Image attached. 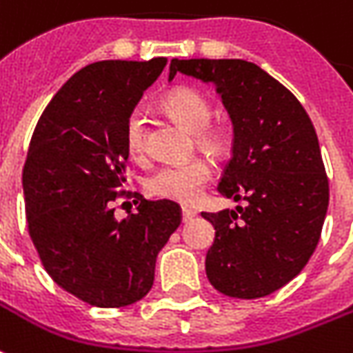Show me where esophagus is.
Listing matches in <instances>:
<instances>
[{
	"label": "esophagus",
	"mask_w": 353,
	"mask_h": 353,
	"mask_svg": "<svg viewBox=\"0 0 353 353\" xmlns=\"http://www.w3.org/2000/svg\"><path fill=\"white\" fill-rule=\"evenodd\" d=\"M181 216H183V221H191V219L196 216V210H194V208H187V206H183V208H181Z\"/></svg>",
	"instance_id": "1"
}]
</instances>
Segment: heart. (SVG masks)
I'll return each instance as SVG.
<instances>
[{"label":"heart","mask_w":353,"mask_h":353,"mask_svg":"<svg viewBox=\"0 0 353 353\" xmlns=\"http://www.w3.org/2000/svg\"><path fill=\"white\" fill-rule=\"evenodd\" d=\"M162 107L194 134L199 145L218 149L219 134L208 125L212 108L204 95L193 88H176L162 99ZM125 151L132 159H143L147 151V120L143 110H134L125 122ZM212 166L208 160L191 159L183 162H168L152 172L147 179V191L160 199L177 202H194L210 181Z\"/></svg>","instance_id":"1"}]
</instances>
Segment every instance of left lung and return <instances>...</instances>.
Returning a JSON list of instances; mask_svg holds the SVG:
<instances>
[{
	"label": "left lung",
	"instance_id": "1",
	"mask_svg": "<svg viewBox=\"0 0 353 353\" xmlns=\"http://www.w3.org/2000/svg\"><path fill=\"white\" fill-rule=\"evenodd\" d=\"M177 72L216 85L233 124V154L218 191L248 202L202 212L216 229L206 252L208 281L225 296H268L304 270L329 208L314 124L300 101L254 63L172 59L170 80Z\"/></svg>",
	"mask_w": 353,
	"mask_h": 353
}]
</instances>
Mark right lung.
Masks as SVG:
<instances>
[{
	"instance_id": "1",
	"label": "right lung",
	"mask_w": 353,
	"mask_h": 353,
	"mask_svg": "<svg viewBox=\"0 0 353 353\" xmlns=\"http://www.w3.org/2000/svg\"><path fill=\"white\" fill-rule=\"evenodd\" d=\"M166 66L99 61L57 91L38 120L22 170L32 243L61 288L97 307H122L152 287L157 256L181 223L179 204L145 201L114 218L124 185L125 122Z\"/></svg>"
}]
</instances>
